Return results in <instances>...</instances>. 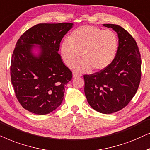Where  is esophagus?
<instances>
[{"label": "esophagus", "instance_id": "obj_1", "mask_svg": "<svg viewBox=\"0 0 150 150\" xmlns=\"http://www.w3.org/2000/svg\"><path fill=\"white\" fill-rule=\"evenodd\" d=\"M73 77L74 78H77V77H81V75H79V74H77L76 73H73Z\"/></svg>", "mask_w": 150, "mask_h": 150}]
</instances>
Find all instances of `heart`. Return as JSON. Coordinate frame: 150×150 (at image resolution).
Wrapping results in <instances>:
<instances>
[{
    "instance_id": "obj_1",
    "label": "heart",
    "mask_w": 150,
    "mask_h": 150,
    "mask_svg": "<svg viewBox=\"0 0 150 150\" xmlns=\"http://www.w3.org/2000/svg\"><path fill=\"white\" fill-rule=\"evenodd\" d=\"M119 39L115 32L103 30L95 26H83L75 29L63 42L61 55L66 65L75 66L78 72H88L91 69L101 71L112 63L117 55Z\"/></svg>"
}]
</instances>
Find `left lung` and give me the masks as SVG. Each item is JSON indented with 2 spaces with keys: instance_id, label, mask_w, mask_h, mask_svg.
<instances>
[{
  "instance_id": "left-lung-1",
  "label": "left lung",
  "mask_w": 150,
  "mask_h": 150,
  "mask_svg": "<svg viewBox=\"0 0 150 150\" xmlns=\"http://www.w3.org/2000/svg\"><path fill=\"white\" fill-rule=\"evenodd\" d=\"M118 34L117 55L105 69L84 75V93L96 111L111 114L123 109L137 93L141 78V58L134 38L121 26L103 24Z\"/></svg>"
}]
</instances>
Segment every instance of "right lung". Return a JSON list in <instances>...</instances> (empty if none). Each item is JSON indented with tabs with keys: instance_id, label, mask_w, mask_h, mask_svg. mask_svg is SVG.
Instances as JSON below:
<instances>
[{
	"instance_id": "right-lung-1",
	"label": "right lung",
	"mask_w": 150,
	"mask_h": 150,
	"mask_svg": "<svg viewBox=\"0 0 150 150\" xmlns=\"http://www.w3.org/2000/svg\"><path fill=\"white\" fill-rule=\"evenodd\" d=\"M73 25L38 24L17 41L11 57V81L18 101L32 113L47 115L62 102L65 86L73 74L57 51L62 39ZM34 43L41 45L38 57L31 52Z\"/></svg>"
}]
</instances>
